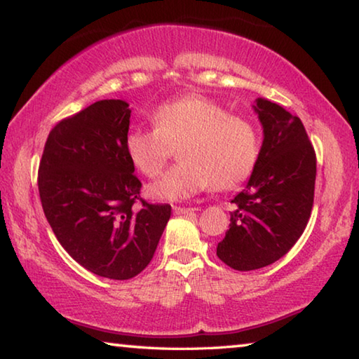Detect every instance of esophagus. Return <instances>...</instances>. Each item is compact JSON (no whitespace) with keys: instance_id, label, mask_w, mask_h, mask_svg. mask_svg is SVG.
<instances>
[{"instance_id":"obj_1","label":"esophagus","mask_w":359,"mask_h":359,"mask_svg":"<svg viewBox=\"0 0 359 359\" xmlns=\"http://www.w3.org/2000/svg\"><path fill=\"white\" fill-rule=\"evenodd\" d=\"M175 215H187V213H194L197 211V208H187V207H173Z\"/></svg>"}]
</instances>
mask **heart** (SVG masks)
Listing matches in <instances>:
<instances>
[{"label":"heart","instance_id":"b5f03b06","mask_svg":"<svg viewBox=\"0 0 359 359\" xmlns=\"http://www.w3.org/2000/svg\"><path fill=\"white\" fill-rule=\"evenodd\" d=\"M152 127L132 128L126 152L133 167L154 178L178 146L180 162L149 186L157 201H186L213 186L237 187L259 162L261 135L251 121L197 93L163 102L151 111Z\"/></svg>","mask_w":359,"mask_h":359}]
</instances>
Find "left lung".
I'll return each instance as SVG.
<instances>
[{
    "instance_id": "obj_1",
    "label": "left lung",
    "mask_w": 359,
    "mask_h": 359,
    "mask_svg": "<svg viewBox=\"0 0 359 359\" xmlns=\"http://www.w3.org/2000/svg\"><path fill=\"white\" fill-rule=\"evenodd\" d=\"M264 128L259 162L232 198L231 224L216 255L235 270H256L283 257L307 227L313 207L316 156L302 121L257 98Z\"/></svg>"
}]
</instances>
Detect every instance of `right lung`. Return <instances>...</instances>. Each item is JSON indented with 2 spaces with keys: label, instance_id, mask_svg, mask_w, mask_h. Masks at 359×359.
<instances>
[{
  "label": "right lung",
  "instance_id": "right-lung-1",
  "mask_svg": "<svg viewBox=\"0 0 359 359\" xmlns=\"http://www.w3.org/2000/svg\"><path fill=\"white\" fill-rule=\"evenodd\" d=\"M130 113L124 100H100L60 121L38 172L41 203L58 242L82 267L111 280L143 272L172 215L168 203L140 197L141 181L126 152Z\"/></svg>",
  "mask_w": 359,
  "mask_h": 359
}]
</instances>
